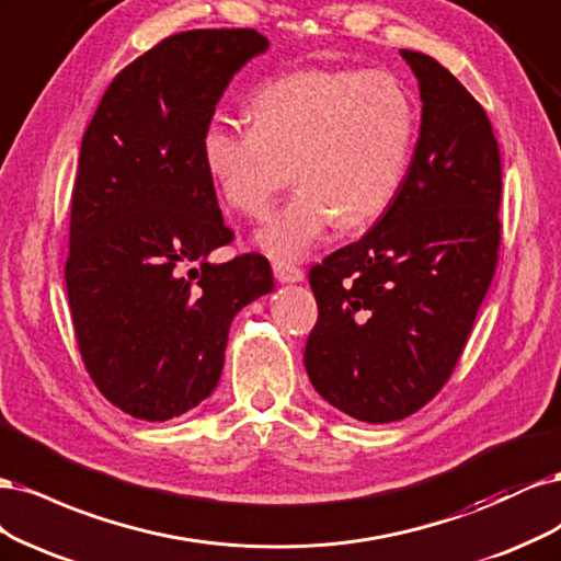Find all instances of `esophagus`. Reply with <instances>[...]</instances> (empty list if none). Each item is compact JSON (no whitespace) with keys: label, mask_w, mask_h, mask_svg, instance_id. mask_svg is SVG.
Here are the masks:
<instances>
[{"label":"esophagus","mask_w":561,"mask_h":561,"mask_svg":"<svg viewBox=\"0 0 561 561\" xmlns=\"http://www.w3.org/2000/svg\"><path fill=\"white\" fill-rule=\"evenodd\" d=\"M273 273H275V279L282 282V284H296V282L305 279V273H302L298 265L284 263V261H275L273 263Z\"/></svg>","instance_id":"34e87169"}]
</instances>
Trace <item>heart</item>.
<instances>
[{
	"mask_svg": "<svg viewBox=\"0 0 561 561\" xmlns=\"http://www.w3.org/2000/svg\"><path fill=\"white\" fill-rule=\"evenodd\" d=\"M254 125L214 118L203 160L224 203L263 219L294 176L300 182L259 232L277 261H298L340 219L364 226L401 188L417 133L405 83L389 71L302 69L263 83L249 98Z\"/></svg>",
	"mask_w": 561,
	"mask_h": 561,
	"instance_id": "obj_1",
	"label": "heart"
}]
</instances>
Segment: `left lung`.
Here are the masks:
<instances>
[{
    "mask_svg": "<svg viewBox=\"0 0 561 561\" xmlns=\"http://www.w3.org/2000/svg\"><path fill=\"white\" fill-rule=\"evenodd\" d=\"M422 125L391 205L310 270L319 319L305 368L321 399L368 424L405 420L455 370L501 244V153L480 102L433 58L401 50Z\"/></svg>",
    "mask_w": 561,
    "mask_h": 561,
    "instance_id": "left-lung-1",
    "label": "left lung"
}]
</instances>
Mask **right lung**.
Wrapping results in <instances>:
<instances>
[{
  "label": "right lung",
  "mask_w": 561,
  "mask_h": 561,
  "mask_svg": "<svg viewBox=\"0 0 561 561\" xmlns=\"http://www.w3.org/2000/svg\"><path fill=\"white\" fill-rule=\"evenodd\" d=\"M256 30L162 39L106 88L81 141L65 282L83 366L110 403L168 422L219 385L230 321L273 291L261 254L232 242L203 160L230 79L267 50Z\"/></svg>",
  "instance_id": "obj_1"
}]
</instances>
